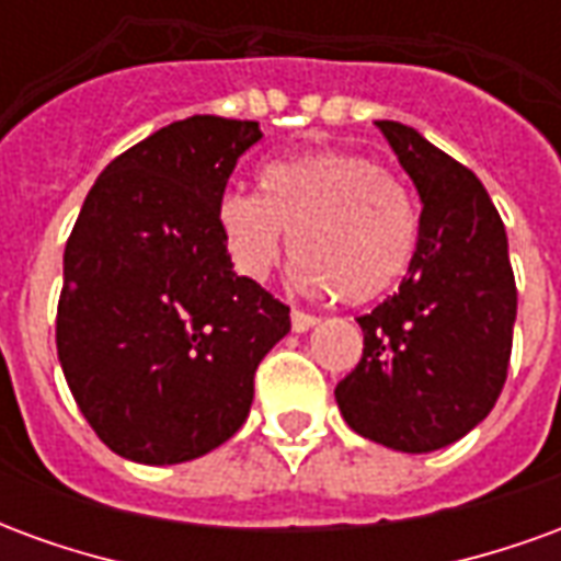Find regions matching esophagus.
Returning <instances> with one entry per match:
<instances>
[{"mask_svg":"<svg viewBox=\"0 0 561 561\" xmlns=\"http://www.w3.org/2000/svg\"><path fill=\"white\" fill-rule=\"evenodd\" d=\"M318 324L316 316H309V312H300V309H294L291 312V330L294 333H306V330H312Z\"/></svg>","mask_w":561,"mask_h":561,"instance_id":"obj_1","label":"esophagus"}]
</instances>
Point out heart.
I'll list each match as a JSON object with an SVG mask.
<instances>
[{
  "instance_id": "1",
  "label": "heart",
  "mask_w": 561,
  "mask_h": 561,
  "mask_svg": "<svg viewBox=\"0 0 561 561\" xmlns=\"http://www.w3.org/2000/svg\"><path fill=\"white\" fill-rule=\"evenodd\" d=\"M216 219L243 276L267 279L291 245L306 291L340 294L354 306L385 297L409 270L417 245L409 192L357 152L270 161L261 171V195L228 188Z\"/></svg>"
}]
</instances>
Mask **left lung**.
<instances>
[{
	"label": "left lung",
	"instance_id": "8db88e82",
	"mask_svg": "<svg viewBox=\"0 0 561 561\" xmlns=\"http://www.w3.org/2000/svg\"><path fill=\"white\" fill-rule=\"evenodd\" d=\"M421 195L400 291L357 318L364 357L336 385L354 433L402 454L454 445L505 388L517 285L505 225L481 180L421 131L378 119Z\"/></svg>",
	"mask_w": 561,
	"mask_h": 561
}]
</instances>
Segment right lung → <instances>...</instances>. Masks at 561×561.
<instances>
[{"mask_svg": "<svg viewBox=\"0 0 561 561\" xmlns=\"http://www.w3.org/2000/svg\"><path fill=\"white\" fill-rule=\"evenodd\" d=\"M257 123L195 114L116 156L62 257L56 354L71 397L119 457L173 466L225 445L288 306L233 273L216 207Z\"/></svg>", "mask_w": 561, "mask_h": 561, "instance_id": "obj_1", "label": "right lung"}]
</instances>
